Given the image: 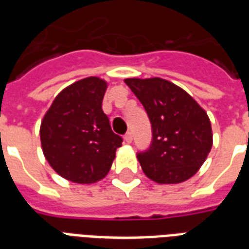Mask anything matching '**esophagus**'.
Here are the masks:
<instances>
[{
  "label": "esophagus",
  "instance_id": "obj_1",
  "mask_svg": "<svg viewBox=\"0 0 249 249\" xmlns=\"http://www.w3.org/2000/svg\"><path fill=\"white\" fill-rule=\"evenodd\" d=\"M124 140H125V142H126V143H130V142H132L133 141V134L130 132H128L126 133V134H125L124 136Z\"/></svg>",
  "mask_w": 249,
  "mask_h": 249
}]
</instances>
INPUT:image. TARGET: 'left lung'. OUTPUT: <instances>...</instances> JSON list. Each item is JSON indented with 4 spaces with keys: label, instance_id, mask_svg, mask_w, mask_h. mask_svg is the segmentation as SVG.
Segmentation results:
<instances>
[{
    "label": "left lung",
    "instance_id": "8db88e82",
    "mask_svg": "<svg viewBox=\"0 0 249 249\" xmlns=\"http://www.w3.org/2000/svg\"><path fill=\"white\" fill-rule=\"evenodd\" d=\"M147 112L152 140L137 154L144 174L158 183H179L196 173L212 148L204 109L185 90L166 80L126 79Z\"/></svg>",
    "mask_w": 249,
    "mask_h": 249
}]
</instances>
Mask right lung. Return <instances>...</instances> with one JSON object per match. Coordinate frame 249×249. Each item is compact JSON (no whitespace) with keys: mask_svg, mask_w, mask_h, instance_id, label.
<instances>
[{"mask_svg":"<svg viewBox=\"0 0 249 249\" xmlns=\"http://www.w3.org/2000/svg\"><path fill=\"white\" fill-rule=\"evenodd\" d=\"M107 83L88 77L62 90L41 123L42 151L56 173L94 183L108 173L123 138L102 109Z\"/></svg>","mask_w":249,"mask_h":249,"instance_id":"right-lung-1","label":"right lung"}]
</instances>
